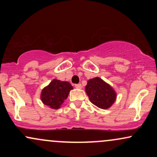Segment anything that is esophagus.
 Wrapping results in <instances>:
<instances>
[{
    "label": "esophagus",
    "mask_w": 157,
    "mask_h": 157,
    "mask_svg": "<svg viewBox=\"0 0 157 157\" xmlns=\"http://www.w3.org/2000/svg\"><path fill=\"white\" fill-rule=\"evenodd\" d=\"M75 88H77V89H82V85L81 84H76L75 85Z\"/></svg>",
    "instance_id": "esophagus-1"
}]
</instances>
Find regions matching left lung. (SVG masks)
Here are the masks:
<instances>
[{
	"mask_svg": "<svg viewBox=\"0 0 157 157\" xmlns=\"http://www.w3.org/2000/svg\"><path fill=\"white\" fill-rule=\"evenodd\" d=\"M86 92L94 105L102 109H108L117 99V93L113 89L100 77L88 80Z\"/></svg>",
	"mask_w": 157,
	"mask_h": 157,
	"instance_id": "1",
	"label": "left lung"
}]
</instances>
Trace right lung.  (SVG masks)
Masks as SVG:
<instances>
[{
	"label": "right lung",
	"instance_id": "obj_1",
	"mask_svg": "<svg viewBox=\"0 0 157 157\" xmlns=\"http://www.w3.org/2000/svg\"><path fill=\"white\" fill-rule=\"evenodd\" d=\"M72 86L67 81H60L57 79L44 88L40 94V100L44 105L52 109H58L67 99Z\"/></svg>",
	"mask_w": 157,
	"mask_h": 157
}]
</instances>
